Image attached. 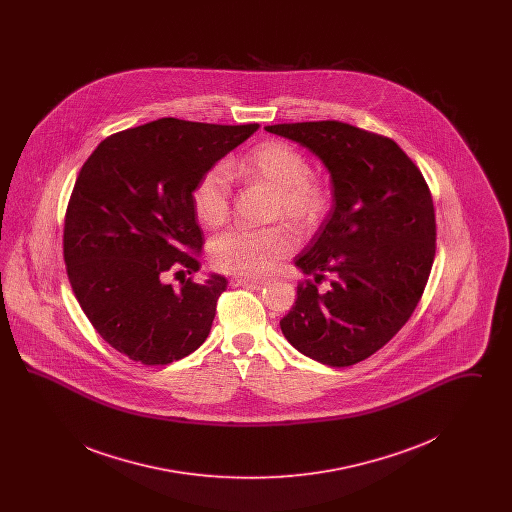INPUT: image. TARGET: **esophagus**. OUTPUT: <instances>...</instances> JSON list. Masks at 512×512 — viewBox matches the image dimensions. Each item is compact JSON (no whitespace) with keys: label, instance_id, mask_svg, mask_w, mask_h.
<instances>
[{"label":"esophagus","instance_id":"34e87169","mask_svg":"<svg viewBox=\"0 0 512 512\" xmlns=\"http://www.w3.org/2000/svg\"><path fill=\"white\" fill-rule=\"evenodd\" d=\"M232 284H234V286L251 288V290H261L267 282H265V280H257V278H236Z\"/></svg>","mask_w":512,"mask_h":512}]
</instances>
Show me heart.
<instances>
[{
    "instance_id": "heart-1",
    "label": "heart",
    "mask_w": 512,
    "mask_h": 512,
    "mask_svg": "<svg viewBox=\"0 0 512 512\" xmlns=\"http://www.w3.org/2000/svg\"><path fill=\"white\" fill-rule=\"evenodd\" d=\"M236 171L247 180L274 188L272 217H282L299 230L315 228L330 209L326 184L311 174L309 159L288 142L265 140L251 147L236 163ZM230 195V174L224 167L217 165L203 172L190 194L195 219L207 228L220 226L230 215ZM292 249V234L282 224L268 228L240 226L213 238L209 257L220 272L255 278L268 272Z\"/></svg>"
}]
</instances>
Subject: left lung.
Wrapping results in <instances>:
<instances>
[{"label":"left lung","instance_id":"1","mask_svg":"<svg viewBox=\"0 0 512 512\" xmlns=\"http://www.w3.org/2000/svg\"><path fill=\"white\" fill-rule=\"evenodd\" d=\"M267 132L311 149L332 176L334 205L295 267L331 290L297 286L280 320L297 351L351 366L382 349L413 315L436 257L430 188L393 140L347 122L272 124Z\"/></svg>","mask_w":512,"mask_h":512}]
</instances>
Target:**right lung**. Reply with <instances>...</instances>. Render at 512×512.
<instances>
[{"label":"right lung","mask_w":512,"mask_h":512,"mask_svg":"<svg viewBox=\"0 0 512 512\" xmlns=\"http://www.w3.org/2000/svg\"><path fill=\"white\" fill-rule=\"evenodd\" d=\"M259 124L159 119L111 134L82 165L69 199L63 257L84 315L99 336L142 365H169L207 340L226 278L194 274L203 230L192 188Z\"/></svg>","instance_id":"add662e5"}]
</instances>
